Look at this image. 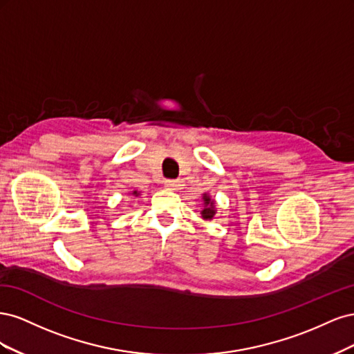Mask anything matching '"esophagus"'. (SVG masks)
Returning <instances> with one entry per match:
<instances>
[{
    "label": "esophagus",
    "mask_w": 354,
    "mask_h": 354,
    "mask_svg": "<svg viewBox=\"0 0 354 354\" xmlns=\"http://www.w3.org/2000/svg\"><path fill=\"white\" fill-rule=\"evenodd\" d=\"M164 186L168 189V190H178L181 183L178 180H165L164 181Z\"/></svg>",
    "instance_id": "obj_1"
}]
</instances>
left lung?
<instances>
[{
	"instance_id": "1",
	"label": "left lung",
	"mask_w": 354,
	"mask_h": 354,
	"mask_svg": "<svg viewBox=\"0 0 354 354\" xmlns=\"http://www.w3.org/2000/svg\"><path fill=\"white\" fill-rule=\"evenodd\" d=\"M202 202H203V207L201 209V217L205 221H211L214 216L217 214L216 201H214L205 192V194H202Z\"/></svg>"
}]
</instances>
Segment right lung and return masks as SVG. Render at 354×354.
<instances>
[{"mask_svg": "<svg viewBox=\"0 0 354 354\" xmlns=\"http://www.w3.org/2000/svg\"><path fill=\"white\" fill-rule=\"evenodd\" d=\"M140 195H142V194H140V192H138L137 189L131 190L130 194H128V196H131V199H134V198H138V196H140Z\"/></svg>", "mask_w": 354, "mask_h": 354, "instance_id": "right-lung-1", "label": "right lung"}]
</instances>
